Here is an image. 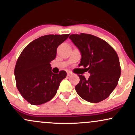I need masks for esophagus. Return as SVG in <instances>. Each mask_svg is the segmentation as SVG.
Masks as SVG:
<instances>
[{"instance_id":"esophagus-1","label":"esophagus","mask_w":135,"mask_h":135,"mask_svg":"<svg viewBox=\"0 0 135 135\" xmlns=\"http://www.w3.org/2000/svg\"><path fill=\"white\" fill-rule=\"evenodd\" d=\"M72 72H67V76H69V77H70V76H71V75H72Z\"/></svg>"}]
</instances>
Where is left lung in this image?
I'll return each instance as SVG.
<instances>
[{
    "label": "left lung",
    "mask_w": 135,
    "mask_h": 135,
    "mask_svg": "<svg viewBox=\"0 0 135 135\" xmlns=\"http://www.w3.org/2000/svg\"><path fill=\"white\" fill-rule=\"evenodd\" d=\"M69 38L81 52L79 66H83L90 73L88 79L78 75L80 82L75 86L77 94L91 103L103 101L115 89L120 76L117 52L104 40L91 34H72Z\"/></svg>",
    "instance_id": "1"
}]
</instances>
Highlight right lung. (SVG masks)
Returning <instances> with one entry per match:
<instances>
[{"mask_svg": "<svg viewBox=\"0 0 135 135\" xmlns=\"http://www.w3.org/2000/svg\"><path fill=\"white\" fill-rule=\"evenodd\" d=\"M69 35L42 36L28 44L18 57L15 69L16 87L30 104L38 105L50 101L66 77L64 70L53 74L50 63L56 58L57 47Z\"/></svg>", "mask_w": 135, "mask_h": 135, "instance_id": "right-lung-1", "label": "right lung"}]
</instances>
